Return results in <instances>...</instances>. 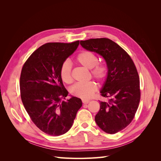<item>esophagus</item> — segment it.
<instances>
[{
    "label": "esophagus",
    "mask_w": 161,
    "mask_h": 161,
    "mask_svg": "<svg viewBox=\"0 0 161 161\" xmlns=\"http://www.w3.org/2000/svg\"><path fill=\"white\" fill-rule=\"evenodd\" d=\"M89 101H89V99H82V103H83V104H87V103H89Z\"/></svg>",
    "instance_id": "obj_1"
}]
</instances>
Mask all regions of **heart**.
<instances>
[{"label":"heart","instance_id":"b5f03b06","mask_svg":"<svg viewBox=\"0 0 161 161\" xmlns=\"http://www.w3.org/2000/svg\"><path fill=\"white\" fill-rule=\"evenodd\" d=\"M97 56L90 51H82L75 58L76 64L84 66L87 69H91L92 76L99 82L105 80L108 75V68L101 63L98 62ZM60 76L62 80L66 84H70L73 81L71 73V64L69 62H63L60 68ZM97 86L95 82H79L72 86L70 92L75 97L82 99H88L97 91Z\"/></svg>","mask_w":161,"mask_h":161}]
</instances>
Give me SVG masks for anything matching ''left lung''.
<instances>
[{
	"label": "left lung",
	"instance_id": "left-lung-1",
	"mask_svg": "<svg viewBox=\"0 0 161 161\" xmlns=\"http://www.w3.org/2000/svg\"><path fill=\"white\" fill-rule=\"evenodd\" d=\"M85 49L103 56L108 72L100 91L108 99L100 102L95 122L105 132L114 134L133 120L140 100L139 76L133 60L118 44L108 38L80 41Z\"/></svg>",
	"mask_w": 161,
	"mask_h": 161
}]
</instances>
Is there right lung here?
<instances>
[{"instance_id":"right-lung-1","label":"right lung","mask_w":161,"mask_h":161,"mask_svg":"<svg viewBox=\"0 0 161 161\" xmlns=\"http://www.w3.org/2000/svg\"><path fill=\"white\" fill-rule=\"evenodd\" d=\"M79 41L43 44L32 53L23 66L20 92L31 119L43 132L53 136L66 133L81 108L82 101L72 97L60 76L63 62L76 50Z\"/></svg>"}]
</instances>
